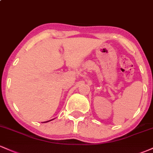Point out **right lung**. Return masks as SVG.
<instances>
[{
    "instance_id": "obj_1",
    "label": "right lung",
    "mask_w": 153,
    "mask_h": 153,
    "mask_svg": "<svg viewBox=\"0 0 153 153\" xmlns=\"http://www.w3.org/2000/svg\"><path fill=\"white\" fill-rule=\"evenodd\" d=\"M48 122H49V121H48Z\"/></svg>"
}]
</instances>
